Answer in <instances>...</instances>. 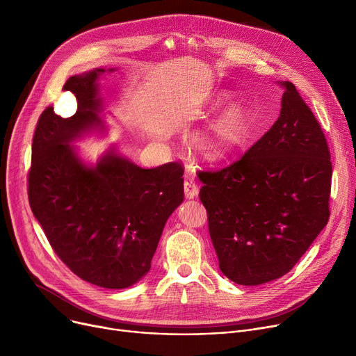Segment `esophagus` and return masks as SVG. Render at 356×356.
<instances>
[{
  "instance_id": "obj_1",
  "label": "esophagus",
  "mask_w": 356,
  "mask_h": 356,
  "mask_svg": "<svg viewBox=\"0 0 356 356\" xmlns=\"http://www.w3.org/2000/svg\"><path fill=\"white\" fill-rule=\"evenodd\" d=\"M197 193H199L197 184L192 179L186 180L184 181V196H186V199H193V197L197 196Z\"/></svg>"
}]
</instances>
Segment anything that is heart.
<instances>
[{
  "label": "heart",
  "instance_id": "heart-1",
  "mask_svg": "<svg viewBox=\"0 0 356 356\" xmlns=\"http://www.w3.org/2000/svg\"><path fill=\"white\" fill-rule=\"evenodd\" d=\"M228 95H222L215 101V106L227 102ZM245 137V114L239 106L234 105L207 129L193 140V147L204 157L216 160L225 157Z\"/></svg>",
  "mask_w": 356,
  "mask_h": 356
}]
</instances>
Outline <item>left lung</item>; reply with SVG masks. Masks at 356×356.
<instances>
[{
  "mask_svg": "<svg viewBox=\"0 0 356 356\" xmlns=\"http://www.w3.org/2000/svg\"><path fill=\"white\" fill-rule=\"evenodd\" d=\"M274 125L239 160L199 172L219 268L236 284L287 274L329 220L332 163L321 124L291 82Z\"/></svg>",
  "mask_w": 356,
  "mask_h": 356,
  "instance_id": "1",
  "label": "left lung"
}]
</instances>
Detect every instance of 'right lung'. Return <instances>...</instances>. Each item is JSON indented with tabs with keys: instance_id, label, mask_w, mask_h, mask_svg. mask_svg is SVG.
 <instances>
[{
	"instance_id": "1",
	"label": "right lung",
	"mask_w": 356,
	"mask_h": 356,
	"mask_svg": "<svg viewBox=\"0 0 356 356\" xmlns=\"http://www.w3.org/2000/svg\"><path fill=\"white\" fill-rule=\"evenodd\" d=\"M114 70V69H109ZM104 69L70 76L63 90L78 101L62 118L47 106L37 121L29 172V202L51 248L72 273L105 289L136 284L152 267L165 222L183 202V167L141 168L114 148L95 165L70 143L95 128Z\"/></svg>"
}]
</instances>
